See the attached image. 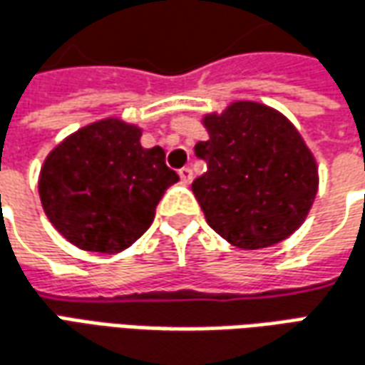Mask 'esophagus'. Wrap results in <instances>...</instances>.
I'll return each instance as SVG.
<instances>
[{
    "label": "esophagus",
    "instance_id": "esophagus-1",
    "mask_svg": "<svg viewBox=\"0 0 365 365\" xmlns=\"http://www.w3.org/2000/svg\"><path fill=\"white\" fill-rule=\"evenodd\" d=\"M180 178H182V183L187 185V183L193 180V172H191V168H182V170H180Z\"/></svg>",
    "mask_w": 365,
    "mask_h": 365
}]
</instances>
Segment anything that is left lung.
<instances>
[{
  "label": "left lung",
  "mask_w": 365,
  "mask_h": 365,
  "mask_svg": "<svg viewBox=\"0 0 365 365\" xmlns=\"http://www.w3.org/2000/svg\"><path fill=\"white\" fill-rule=\"evenodd\" d=\"M209 138L195 144L207 172L193 180L209 227L245 251L284 241L304 223L318 168L294 124L271 106L237 101L203 116Z\"/></svg>",
  "instance_id": "left-lung-1"
}]
</instances>
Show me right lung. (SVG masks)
<instances>
[{
	"mask_svg": "<svg viewBox=\"0 0 365 365\" xmlns=\"http://www.w3.org/2000/svg\"><path fill=\"white\" fill-rule=\"evenodd\" d=\"M142 130L104 118L51 150L39 174L45 215L83 251L120 253L146 233L156 205L180 175L160 146L142 148Z\"/></svg>",
	"mask_w": 365,
	"mask_h": 365,
	"instance_id": "obj_1",
	"label": "right lung"
}]
</instances>
